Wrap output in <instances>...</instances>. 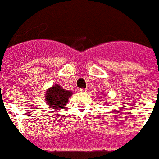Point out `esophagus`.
<instances>
[{
  "label": "esophagus",
  "instance_id": "esophagus-1",
  "mask_svg": "<svg viewBox=\"0 0 159 159\" xmlns=\"http://www.w3.org/2000/svg\"><path fill=\"white\" fill-rule=\"evenodd\" d=\"M78 91H80V92H84V91H86V90H85V89H84V88H80Z\"/></svg>",
  "mask_w": 159,
  "mask_h": 159
}]
</instances>
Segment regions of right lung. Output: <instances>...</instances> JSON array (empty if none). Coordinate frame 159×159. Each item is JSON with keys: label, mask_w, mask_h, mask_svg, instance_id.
<instances>
[{"label": "right lung", "mask_w": 159, "mask_h": 159, "mask_svg": "<svg viewBox=\"0 0 159 159\" xmlns=\"http://www.w3.org/2000/svg\"><path fill=\"white\" fill-rule=\"evenodd\" d=\"M72 96L70 91L62 89L59 84H54L53 87L50 88L46 91V102L51 107L53 108H62L68 102V98Z\"/></svg>", "instance_id": "1"}]
</instances>
